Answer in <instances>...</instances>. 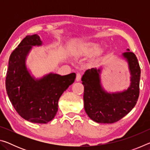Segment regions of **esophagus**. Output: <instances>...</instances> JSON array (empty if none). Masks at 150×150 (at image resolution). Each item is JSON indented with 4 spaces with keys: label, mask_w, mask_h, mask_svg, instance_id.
Returning <instances> with one entry per match:
<instances>
[{
    "label": "esophagus",
    "mask_w": 150,
    "mask_h": 150,
    "mask_svg": "<svg viewBox=\"0 0 150 150\" xmlns=\"http://www.w3.org/2000/svg\"><path fill=\"white\" fill-rule=\"evenodd\" d=\"M81 79V73H77V75H76V81H79Z\"/></svg>",
    "instance_id": "1"
}]
</instances>
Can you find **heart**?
Here are the masks:
<instances>
[{
	"label": "heart",
	"instance_id": "obj_1",
	"mask_svg": "<svg viewBox=\"0 0 150 150\" xmlns=\"http://www.w3.org/2000/svg\"><path fill=\"white\" fill-rule=\"evenodd\" d=\"M100 44L96 42H85L79 45L75 54L77 56H85L93 54L98 50ZM102 54V51L98 50L96 52V56H99Z\"/></svg>",
	"mask_w": 150,
	"mask_h": 150
}]
</instances>
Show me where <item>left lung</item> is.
<instances>
[{
	"instance_id": "left-lung-1",
	"label": "left lung",
	"mask_w": 150,
	"mask_h": 150,
	"mask_svg": "<svg viewBox=\"0 0 150 150\" xmlns=\"http://www.w3.org/2000/svg\"><path fill=\"white\" fill-rule=\"evenodd\" d=\"M123 56L128 62L131 84L124 92L107 93L100 84V69L92 68L85 71L81 81L84 85V107L88 117L98 123L112 124L118 122L132 110L139 94L140 67L133 52L127 50Z\"/></svg>"
}]
</instances>
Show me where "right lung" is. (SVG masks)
Segmentation results:
<instances>
[{
    "instance_id": "obj_1",
    "label": "right lung",
    "mask_w": 150,
    "mask_h": 150,
    "mask_svg": "<svg viewBox=\"0 0 150 150\" xmlns=\"http://www.w3.org/2000/svg\"><path fill=\"white\" fill-rule=\"evenodd\" d=\"M42 42L37 34L26 35L9 58L6 77L7 95L18 115L33 123L46 124L55 117L58 100L75 81V73L61 76L50 74L34 79L26 69L25 61L32 46Z\"/></svg>"
}]
</instances>
